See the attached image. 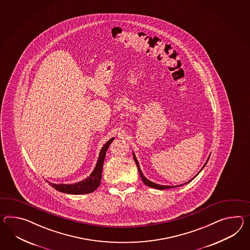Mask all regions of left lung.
Listing matches in <instances>:
<instances>
[{"label": "left lung", "mask_w": 250, "mask_h": 250, "mask_svg": "<svg viewBox=\"0 0 250 250\" xmlns=\"http://www.w3.org/2000/svg\"><path fill=\"white\" fill-rule=\"evenodd\" d=\"M133 155H134V162H135V164L137 165V169H138V171H139V174H140L141 178H142V180H143V182L145 184H146L147 186H149V187H152V188H155V189H170V188H174L173 186H166V185H159V184H156V183H152V182H150L149 180H147L146 177L144 176V174L142 173V171H141L140 167H139V164H138V162H137V159L136 157L134 156V153H133ZM208 161V158L207 162L205 163V165H203V167H202V169L205 167V165H207ZM201 169V170H202ZM200 170V171H201ZM197 176V175H196ZM195 176V177H196ZM194 177V178H195ZM192 180V179H191ZM190 180V181H191ZM190 181H189L188 183H189ZM179 186H181V185H179Z\"/></svg>", "instance_id": "obj_1"}]
</instances>
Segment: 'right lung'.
<instances>
[{"label":"right lung","instance_id":"1","mask_svg":"<svg viewBox=\"0 0 250 250\" xmlns=\"http://www.w3.org/2000/svg\"><path fill=\"white\" fill-rule=\"evenodd\" d=\"M113 140L114 138H111L109 141H107L106 144L101 149L98 163L93 172L90 174V176L87 177L82 182L75 183V184H55V183H50L49 184L57 190L64 193H68V194H85L96 190L100 185V182H101L102 169H103L104 161L105 157V152L107 151L108 146Z\"/></svg>","mask_w":250,"mask_h":250}]
</instances>
